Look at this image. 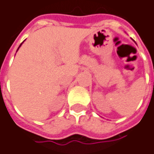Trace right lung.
<instances>
[{"label":"right lung","instance_id":"right-lung-1","mask_svg":"<svg viewBox=\"0 0 154 154\" xmlns=\"http://www.w3.org/2000/svg\"><path fill=\"white\" fill-rule=\"evenodd\" d=\"M22 43H23V42H22ZM22 43H21V44H20V46H19V48H20V47L22 46ZM19 48H17V50H18V49H19Z\"/></svg>","mask_w":154,"mask_h":154}]
</instances>
